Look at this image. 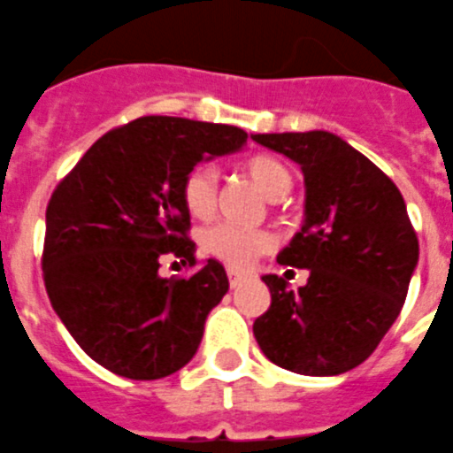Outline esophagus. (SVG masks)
<instances>
[{
	"label": "esophagus",
	"mask_w": 453,
	"mask_h": 453,
	"mask_svg": "<svg viewBox=\"0 0 453 453\" xmlns=\"http://www.w3.org/2000/svg\"><path fill=\"white\" fill-rule=\"evenodd\" d=\"M242 280H244V278H242L240 273H234V271H227V282H230V288H240L242 285Z\"/></svg>",
	"instance_id": "1"
}]
</instances>
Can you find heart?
<instances>
[{"instance_id":"heart-1","label":"heart","mask_w":453,"mask_h":453,"mask_svg":"<svg viewBox=\"0 0 453 453\" xmlns=\"http://www.w3.org/2000/svg\"><path fill=\"white\" fill-rule=\"evenodd\" d=\"M240 173L250 178L273 206H280L282 196L292 189V171L285 161L271 154H254L240 164ZM180 199L185 211L196 220H209L219 206V188L209 168L196 165L182 178ZM273 247V234L264 227H240L233 223H219L202 234V250L209 257L219 258L233 271H244L254 258Z\"/></svg>"}]
</instances>
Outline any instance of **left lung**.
<instances>
[{
  "instance_id": "obj_1",
  "label": "left lung",
  "mask_w": 453,
  "mask_h": 453,
  "mask_svg": "<svg viewBox=\"0 0 453 453\" xmlns=\"http://www.w3.org/2000/svg\"><path fill=\"white\" fill-rule=\"evenodd\" d=\"M254 140L302 165L306 220L278 264L309 268L296 292L278 275H264L271 306L254 320V337L285 371H351L392 327L418 264L402 192L371 158L326 130Z\"/></svg>"
}]
</instances>
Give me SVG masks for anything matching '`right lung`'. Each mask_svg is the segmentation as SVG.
<instances>
[{
	"label": "right lung",
	"instance_id": "right-lung-1",
	"mask_svg": "<svg viewBox=\"0 0 453 453\" xmlns=\"http://www.w3.org/2000/svg\"><path fill=\"white\" fill-rule=\"evenodd\" d=\"M242 127L142 116L102 134L47 203L42 278L81 349L106 371L158 380L180 371L227 292L226 268L199 264L182 178L242 150ZM164 256L192 273L161 279Z\"/></svg>",
	"mask_w": 453,
	"mask_h": 453
}]
</instances>
